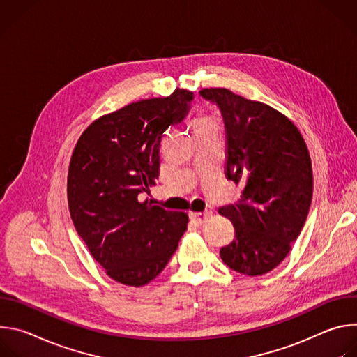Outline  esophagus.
Segmentation results:
<instances>
[{
	"mask_svg": "<svg viewBox=\"0 0 357 357\" xmlns=\"http://www.w3.org/2000/svg\"><path fill=\"white\" fill-rule=\"evenodd\" d=\"M212 211H205V212H190L189 213V216H190V219L195 222V223H197V225H203L205 223L208 219H211L212 218Z\"/></svg>",
	"mask_w": 357,
	"mask_h": 357,
	"instance_id": "esophagus-1",
	"label": "esophagus"
}]
</instances>
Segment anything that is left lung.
<instances>
[{
	"mask_svg": "<svg viewBox=\"0 0 357 357\" xmlns=\"http://www.w3.org/2000/svg\"><path fill=\"white\" fill-rule=\"evenodd\" d=\"M199 94L223 117L227 178L244 183L237 203L219 208L236 230L220 257L236 273L263 275L287 257L307 220L314 186L308 148L298 128L267 105L227 89Z\"/></svg>",
	"mask_w": 357,
	"mask_h": 357,
	"instance_id": "left-lung-1",
	"label": "left lung"
}]
</instances>
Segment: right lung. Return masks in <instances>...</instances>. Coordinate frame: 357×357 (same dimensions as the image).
Returning a JSON list of instances; mask_svg holds the SVG:
<instances>
[{
  "instance_id": "obj_1",
  "label": "right lung",
  "mask_w": 357,
  "mask_h": 357,
  "mask_svg": "<svg viewBox=\"0 0 357 357\" xmlns=\"http://www.w3.org/2000/svg\"><path fill=\"white\" fill-rule=\"evenodd\" d=\"M193 93L131 103L91 123L68 175L69 211L93 259L114 281L142 287L168 264L188 215L152 205L144 193L160 175L164 132L182 123Z\"/></svg>"
}]
</instances>
